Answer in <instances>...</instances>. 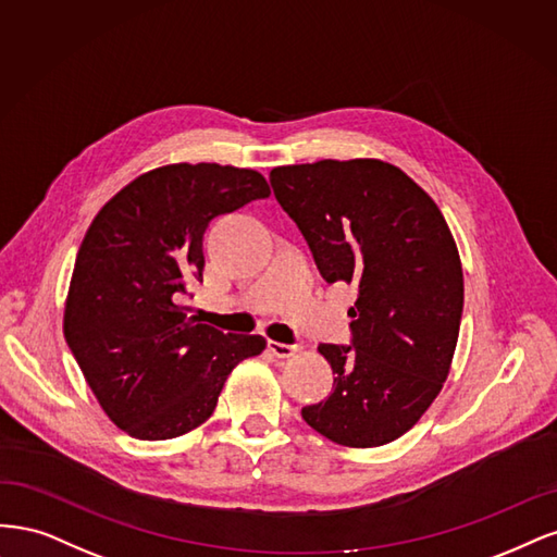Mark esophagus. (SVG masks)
<instances>
[{"label": "esophagus", "mask_w": 557, "mask_h": 557, "mask_svg": "<svg viewBox=\"0 0 557 557\" xmlns=\"http://www.w3.org/2000/svg\"><path fill=\"white\" fill-rule=\"evenodd\" d=\"M268 351H271L273 356L277 358H292L298 347L296 345H284V343H275V339H268Z\"/></svg>", "instance_id": "1"}]
</instances>
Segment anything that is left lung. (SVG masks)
<instances>
[{"label":"left lung","mask_w":557,"mask_h":557,"mask_svg":"<svg viewBox=\"0 0 557 557\" xmlns=\"http://www.w3.org/2000/svg\"><path fill=\"white\" fill-rule=\"evenodd\" d=\"M271 185L321 277L358 292L351 345H319L333 393L300 414L343 446L398 440L437 398L458 343L462 265L444 214L382 159L277 166Z\"/></svg>","instance_id":"8db88e82"}]
</instances>
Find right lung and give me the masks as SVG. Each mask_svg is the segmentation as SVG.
Instances as JSON below:
<instances>
[{
  "label": "right lung",
  "mask_w": 557,
  "mask_h": 557,
  "mask_svg": "<svg viewBox=\"0 0 557 557\" xmlns=\"http://www.w3.org/2000/svg\"><path fill=\"white\" fill-rule=\"evenodd\" d=\"M271 187L252 169L169 164L138 175L89 224L64 305V337L109 419L136 440H171L218 407L226 376L265 349L187 314L212 218Z\"/></svg>",
  "instance_id": "obj_1"
}]
</instances>
